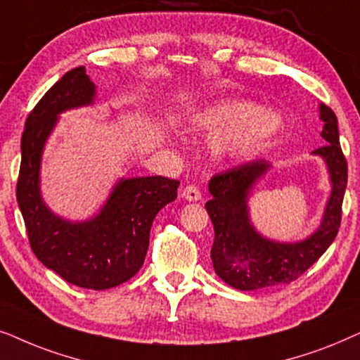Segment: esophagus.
<instances>
[{"instance_id":"34e87169","label":"esophagus","mask_w":360,"mask_h":360,"mask_svg":"<svg viewBox=\"0 0 360 360\" xmlns=\"http://www.w3.org/2000/svg\"><path fill=\"white\" fill-rule=\"evenodd\" d=\"M183 198L186 199V200H199L200 199V191H199V188L198 186H193V184H189V186H186V188L183 189Z\"/></svg>"}]
</instances>
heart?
Segmentation results:
<instances>
[{"mask_svg": "<svg viewBox=\"0 0 360 360\" xmlns=\"http://www.w3.org/2000/svg\"><path fill=\"white\" fill-rule=\"evenodd\" d=\"M191 128L205 135H224L215 145L217 155L250 158L276 136L281 128V117L247 100L227 98L195 113Z\"/></svg>", "mask_w": 360, "mask_h": 360, "instance_id": "b5f03b06", "label": "heart"}]
</instances>
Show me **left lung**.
<instances>
[{"mask_svg": "<svg viewBox=\"0 0 360 360\" xmlns=\"http://www.w3.org/2000/svg\"><path fill=\"white\" fill-rule=\"evenodd\" d=\"M326 145L314 150L324 158L330 174V193L321 227L298 243H278L258 236L248 219L247 199L252 186L265 174L268 162L253 160L219 172L209 183L212 199L205 202L214 224L210 250L214 270L225 283L242 291L291 283L319 260L336 238L342 217V199L347 186V161L339 145L338 117L328 105H321Z\"/></svg>", "mask_w": 360, "mask_h": 360, "instance_id": "left-lung-1", "label": "left lung"}]
</instances>
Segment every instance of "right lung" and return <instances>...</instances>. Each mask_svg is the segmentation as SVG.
I'll use <instances>...</instances> for the list:
<instances>
[{
  "instance_id": "add662e5",
  "label": "right lung",
  "mask_w": 360,
  "mask_h": 360,
  "mask_svg": "<svg viewBox=\"0 0 360 360\" xmlns=\"http://www.w3.org/2000/svg\"><path fill=\"white\" fill-rule=\"evenodd\" d=\"M94 95L85 67H77L31 110L21 138L16 198L37 260L80 288L108 290L140 271L153 220L176 199L179 181L162 176L122 179L97 217L87 222L72 224L52 214L39 193L42 148L57 115L92 103Z\"/></svg>"
}]
</instances>
